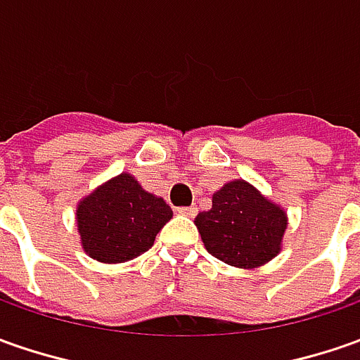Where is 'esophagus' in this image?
Wrapping results in <instances>:
<instances>
[{
	"mask_svg": "<svg viewBox=\"0 0 360 360\" xmlns=\"http://www.w3.org/2000/svg\"><path fill=\"white\" fill-rule=\"evenodd\" d=\"M177 213H181V215H187V217H195V215H197V207H195V205H191V207H179V209H177Z\"/></svg>",
	"mask_w": 360,
	"mask_h": 360,
	"instance_id": "obj_1",
	"label": "esophagus"
}]
</instances>
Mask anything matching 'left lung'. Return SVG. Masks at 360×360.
Segmentation results:
<instances>
[{
  "label": "left lung",
  "mask_w": 360,
  "mask_h": 360,
  "mask_svg": "<svg viewBox=\"0 0 360 360\" xmlns=\"http://www.w3.org/2000/svg\"><path fill=\"white\" fill-rule=\"evenodd\" d=\"M195 225L205 249L239 269H257L277 257L287 229V213L251 183L235 179L213 193V207Z\"/></svg>",
  "instance_id": "1"
}]
</instances>
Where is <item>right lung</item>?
Listing matches in <instances>:
<instances>
[{
  "label": "right lung",
  "instance_id": "obj_1",
  "mask_svg": "<svg viewBox=\"0 0 360 360\" xmlns=\"http://www.w3.org/2000/svg\"><path fill=\"white\" fill-rule=\"evenodd\" d=\"M75 217L85 253L99 263H125L153 247L173 211L133 175L121 173L83 197Z\"/></svg>",
  "mask_w": 360,
  "mask_h": 360
}]
</instances>
